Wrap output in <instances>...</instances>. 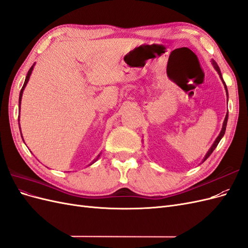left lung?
Segmentation results:
<instances>
[{
	"instance_id": "obj_1",
	"label": "left lung",
	"mask_w": 248,
	"mask_h": 248,
	"mask_svg": "<svg viewBox=\"0 0 248 248\" xmlns=\"http://www.w3.org/2000/svg\"><path fill=\"white\" fill-rule=\"evenodd\" d=\"M211 62H212V65H213V67H214V69L217 71V73H218V76H219V78H220V79H221V81H222V84H223V86H224V89H226V93H227V96H228V99H229L228 88H227L226 82H224V80H223V78H222V76H221V72H220L219 67H218V65H217V63L214 61V60H212ZM228 119H229V111L227 112L226 118H224V121H223V124H222V128H221V130H220V132H219V134H218V137H217V138H216V140H214V142H213V144H212L211 148H210V149L208 150V152L206 153V155H205V157H204V159H202V162H204V161H205V160L208 158V157L212 154V152L214 151L215 148L217 147V145H218V142L220 141V140L223 138V136H224V132H226V128H227Z\"/></svg>"
}]
</instances>
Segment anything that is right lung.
<instances>
[{
	"instance_id": "1",
	"label": "right lung",
	"mask_w": 248,
	"mask_h": 248,
	"mask_svg": "<svg viewBox=\"0 0 248 248\" xmlns=\"http://www.w3.org/2000/svg\"><path fill=\"white\" fill-rule=\"evenodd\" d=\"M34 66H35V63L33 64V66L31 67V68H30V70L28 71V74H27V77H26V79H25V82H24V86H22V88H21V90H20V93H19V101H18V111H20V103H21V97H22V93H24V90H25V88H26V86H27V84H28V81H29V79H30V77H31V74H32V71H33V69H34ZM18 126H19V130H20V125H19V118H18ZM20 134H21V130H20ZM21 138H22V136H21ZM22 140H24V139H22ZM101 154V153H100ZM100 154H98V156L96 157V158L89 164V166H91V164H93L94 162H96L97 160L99 159V157H100Z\"/></svg>"
}]
</instances>
